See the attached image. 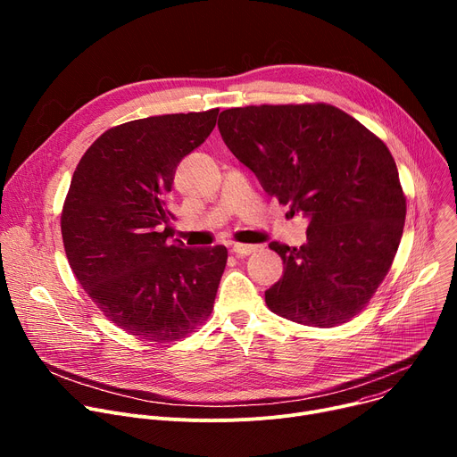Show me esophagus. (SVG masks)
<instances>
[{
    "instance_id": "esophagus-1",
    "label": "esophagus",
    "mask_w": 457,
    "mask_h": 457,
    "mask_svg": "<svg viewBox=\"0 0 457 457\" xmlns=\"http://www.w3.org/2000/svg\"><path fill=\"white\" fill-rule=\"evenodd\" d=\"M257 250H259V246H255V245H233L231 246V252L235 255H250V253H253Z\"/></svg>"
}]
</instances>
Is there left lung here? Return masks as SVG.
I'll list each match as a JSON object with an SVG mask.
<instances>
[{
    "mask_svg": "<svg viewBox=\"0 0 457 457\" xmlns=\"http://www.w3.org/2000/svg\"><path fill=\"white\" fill-rule=\"evenodd\" d=\"M231 154L261 187L309 220L307 243H270L283 276L265 291L276 315L333 328L361 311L398 250L405 198L376 135L326 104L250 105L220 112Z\"/></svg>",
    "mask_w": 457,
    "mask_h": 457,
    "instance_id": "left-lung-1",
    "label": "left lung"
}]
</instances>
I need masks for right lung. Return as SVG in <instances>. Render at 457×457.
<instances>
[{"label":"right lung","mask_w":457,"mask_h":457,"mask_svg":"<svg viewBox=\"0 0 457 457\" xmlns=\"http://www.w3.org/2000/svg\"><path fill=\"white\" fill-rule=\"evenodd\" d=\"M216 116L211 109L112 128L71 178L61 216L70 267L104 315L138 339H181L212 311L228 250L170 243L168 192Z\"/></svg>","instance_id":"1"}]
</instances>
